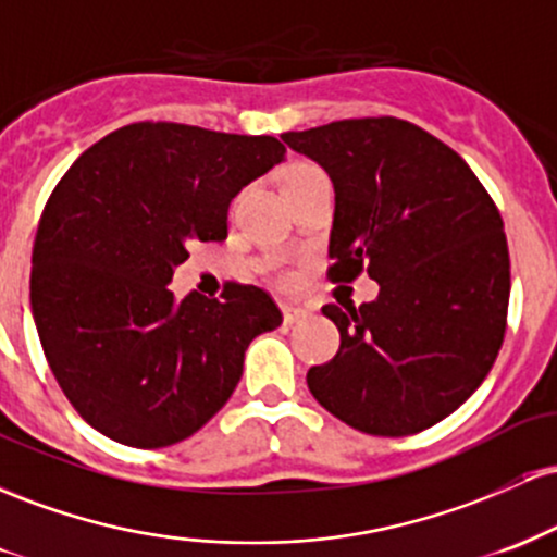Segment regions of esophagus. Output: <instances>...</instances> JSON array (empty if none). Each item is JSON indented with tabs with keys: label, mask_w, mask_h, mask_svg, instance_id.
<instances>
[{
	"label": "esophagus",
	"mask_w": 557,
	"mask_h": 557,
	"mask_svg": "<svg viewBox=\"0 0 557 557\" xmlns=\"http://www.w3.org/2000/svg\"><path fill=\"white\" fill-rule=\"evenodd\" d=\"M306 317H309V309H304V306H293V304L283 306V319L287 324L300 322V319H306Z\"/></svg>",
	"instance_id": "obj_1"
}]
</instances>
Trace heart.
<instances>
[{"label": "heart", "mask_w": 557, "mask_h": 557, "mask_svg": "<svg viewBox=\"0 0 557 557\" xmlns=\"http://www.w3.org/2000/svg\"><path fill=\"white\" fill-rule=\"evenodd\" d=\"M319 168H314V164H309V162H296V164H290V168L285 170V175H283V185H290V183H298V181H306V177H311V175H319ZM280 277V283H293V280H296V272H280L277 274Z\"/></svg>", "instance_id": "b5f03b06"}]
</instances>
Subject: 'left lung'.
Returning <instances> with one entry per match:
<instances>
[{
	"instance_id": "obj_1",
	"label": "left lung",
	"mask_w": 557,
	"mask_h": 557,
	"mask_svg": "<svg viewBox=\"0 0 557 557\" xmlns=\"http://www.w3.org/2000/svg\"><path fill=\"white\" fill-rule=\"evenodd\" d=\"M335 185L332 283L361 272L372 304H327L335 359L306 374L311 395L354 430L406 437L450 417L497 359L510 298L503 220L450 146L398 117L283 133Z\"/></svg>"
}]
</instances>
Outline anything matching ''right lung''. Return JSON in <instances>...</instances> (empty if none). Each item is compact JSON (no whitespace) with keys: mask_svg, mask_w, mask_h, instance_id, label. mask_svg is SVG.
Wrapping results in <instances>:
<instances>
[{"mask_svg":"<svg viewBox=\"0 0 557 557\" xmlns=\"http://www.w3.org/2000/svg\"><path fill=\"white\" fill-rule=\"evenodd\" d=\"M283 159L272 136L133 123L57 183L30 311L54 380L94 430L144 450L190 437L233 395L253 337L283 324L257 285L183 300L168 287L190 243L225 240L230 201Z\"/></svg>","mask_w":557,"mask_h":557,"instance_id":"right-lung-1","label":"right lung"}]
</instances>
